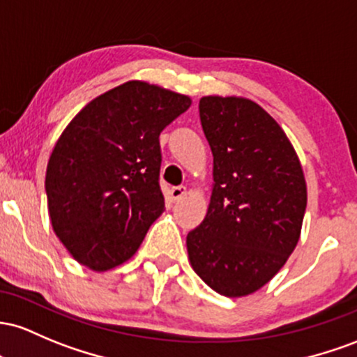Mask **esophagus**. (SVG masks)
<instances>
[{
    "instance_id": "esophagus-1",
    "label": "esophagus",
    "mask_w": 357,
    "mask_h": 357,
    "mask_svg": "<svg viewBox=\"0 0 357 357\" xmlns=\"http://www.w3.org/2000/svg\"><path fill=\"white\" fill-rule=\"evenodd\" d=\"M185 194H187V189H185V187H183V185H180V187H172V190H170V195H172V199H174V200L182 199Z\"/></svg>"
}]
</instances>
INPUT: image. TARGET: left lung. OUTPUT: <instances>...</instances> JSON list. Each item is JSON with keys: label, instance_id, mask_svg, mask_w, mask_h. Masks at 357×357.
I'll return each instance as SVG.
<instances>
[{"label": "left lung", "instance_id": "1", "mask_svg": "<svg viewBox=\"0 0 357 357\" xmlns=\"http://www.w3.org/2000/svg\"><path fill=\"white\" fill-rule=\"evenodd\" d=\"M199 113L214 182L206 218L187 236L189 261L219 295L246 297L265 287L297 246L305 175L282 126L251 99L204 96Z\"/></svg>", "mask_w": 357, "mask_h": 357}]
</instances>
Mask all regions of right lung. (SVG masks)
Wrapping results in <instances>:
<instances>
[{
  "label": "right lung",
  "instance_id": "obj_1",
  "mask_svg": "<svg viewBox=\"0 0 357 357\" xmlns=\"http://www.w3.org/2000/svg\"><path fill=\"white\" fill-rule=\"evenodd\" d=\"M190 104L157 84L128 81L92 99L62 131L45 190L52 229L75 261L107 271L138 251L165 211L160 133Z\"/></svg>",
  "mask_w": 357,
  "mask_h": 357
}]
</instances>
